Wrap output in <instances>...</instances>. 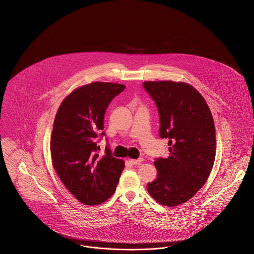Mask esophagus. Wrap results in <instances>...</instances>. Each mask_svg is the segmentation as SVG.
Listing matches in <instances>:
<instances>
[{"label": "esophagus", "mask_w": 254, "mask_h": 254, "mask_svg": "<svg viewBox=\"0 0 254 254\" xmlns=\"http://www.w3.org/2000/svg\"><path fill=\"white\" fill-rule=\"evenodd\" d=\"M144 159L143 158H139V159H130V162L132 164H140L141 162H143Z\"/></svg>", "instance_id": "esophagus-1"}]
</instances>
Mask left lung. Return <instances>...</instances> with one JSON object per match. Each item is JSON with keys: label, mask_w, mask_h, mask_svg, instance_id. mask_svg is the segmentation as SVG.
I'll list each match as a JSON object with an SVG mask.
<instances>
[{"label": "left lung", "mask_w": 254, "mask_h": 254, "mask_svg": "<svg viewBox=\"0 0 254 254\" xmlns=\"http://www.w3.org/2000/svg\"><path fill=\"white\" fill-rule=\"evenodd\" d=\"M146 92L159 113V136L168 139L170 154L153 164L157 178L148 183L151 197L165 206L190 199L207 181L215 154V126L201 94L191 85L174 81H146Z\"/></svg>", "instance_id": "obj_1"}]
</instances>
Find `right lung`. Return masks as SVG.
<instances>
[{
	"label": "right lung",
	"instance_id": "obj_1",
	"mask_svg": "<svg viewBox=\"0 0 254 254\" xmlns=\"http://www.w3.org/2000/svg\"><path fill=\"white\" fill-rule=\"evenodd\" d=\"M125 85L93 82L72 91L61 104L51 137L53 166L74 197L87 205L105 202L114 193L125 167L109 147L100 155L96 138L105 135L104 117Z\"/></svg>",
	"mask_w": 254,
	"mask_h": 254
}]
</instances>
